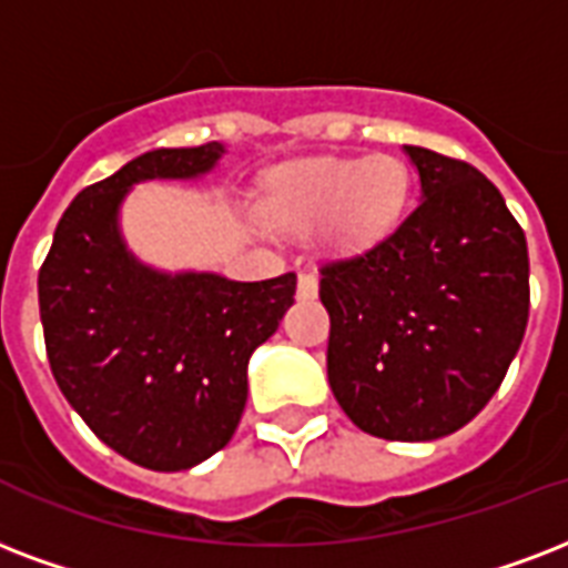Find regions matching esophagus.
I'll list each match as a JSON object with an SVG mask.
<instances>
[{"label": "esophagus", "mask_w": 568, "mask_h": 568, "mask_svg": "<svg viewBox=\"0 0 568 568\" xmlns=\"http://www.w3.org/2000/svg\"><path fill=\"white\" fill-rule=\"evenodd\" d=\"M318 294V280H315V274H306L303 271L301 276H297V297H315Z\"/></svg>", "instance_id": "esophagus-1"}]
</instances>
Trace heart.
Returning a JSON list of instances; mask_svg holds the SVG:
<instances>
[{
	"instance_id": "1",
	"label": "heart",
	"mask_w": 568,
	"mask_h": 568,
	"mask_svg": "<svg viewBox=\"0 0 568 568\" xmlns=\"http://www.w3.org/2000/svg\"><path fill=\"white\" fill-rule=\"evenodd\" d=\"M408 166L399 158H318L280 172L267 196L276 226L313 229L336 250L375 244L399 220L408 199Z\"/></svg>"
}]
</instances>
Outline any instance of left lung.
Wrapping results in <instances>:
<instances>
[{
  "label": "left lung",
  "mask_w": 568,
  "mask_h": 568,
  "mask_svg": "<svg viewBox=\"0 0 568 568\" xmlns=\"http://www.w3.org/2000/svg\"><path fill=\"white\" fill-rule=\"evenodd\" d=\"M419 202L361 255L322 265L327 378L384 440L453 435L486 408L521 348L530 262L500 190L465 160L405 145Z\"/></svg>",
  "instance_id": "obj_1"
}]
</instances>
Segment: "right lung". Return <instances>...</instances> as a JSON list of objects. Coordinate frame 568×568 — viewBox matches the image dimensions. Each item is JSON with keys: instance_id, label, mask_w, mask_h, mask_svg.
Instances as JSON below:
<instances>
[{"instance_id": "right-lung-1", "label": "right lung", "mask_w": 568, "mask_h": 568, "mask_svg": "<svg viewBox=\"0 0 568 568\" xmlns=\"http://www.w3.org/2000/svg\"><path fill=\"white\" fill-rule=\"evenodd\" d=\"M223 151H149L85 187L38 271L55 384L106 447L149 470H187L226 447L244 414L250 354L294 303V274H163L121 241L119 207L133 184L199 179Z\"/></svg>"}]
</instances>
